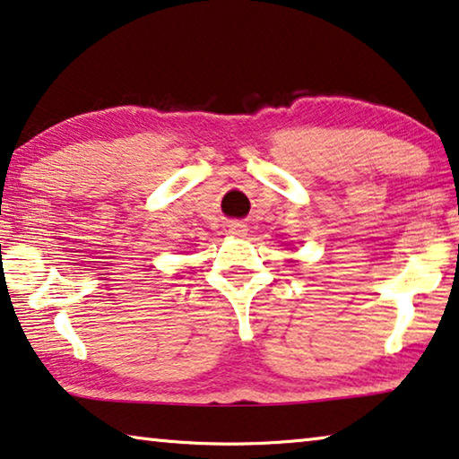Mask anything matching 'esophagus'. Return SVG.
I'll return each instance as SVG.
<instances>
[{"mask_svg": "<svg viewBox=\"0 0 459 459\" xmlns=\"http://www.w3.org/2000/svg\"><path fill=\"white\" fill-rule=\"evenodd\" d=\"M229 232H230V235H235V237H245L247 227H245L243 222H230L229 224Z\"/></svg>", "mask_w": 459, "mask_h": 459, "instance_id": "obj_1", "label": "esophagus"}]
</instances>
